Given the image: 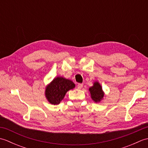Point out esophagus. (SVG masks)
Returning a JSON list of instances; mask_svg holds the SVG:
<instances>
[{
  "instance_id": "34e87169",
  "label": "esophagus",
  "mask_w": 148,
  "mask_h": 148,
  "mask_svg": "<svg viewBox=\"0 0 148 148\" xmlns=\"http://www.w3.org/2000/svg\"><path fill=\"white\" fill-rule=\"evenodd\" d=\"M77 88L78 89H81L83 88V84H82V83H79L77 84Z\"/></svg>"
}]
</instances>
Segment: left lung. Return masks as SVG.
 Masks as SVG:
<instances>
[{
  "mask_svg": "<svg viewBox=\"0 0 148 148\" xmlns=\"http://www.w3.org/2000/svg\"><path fill=\"white\" fill-rule=\"evenodd\" d=\"M89 91L90 92L91 97H92V100L95 102H100L103 96H104V93H103L102 86L98 82H95L93 84V86L90 87L89 88Z\"/></svg>",
  "mask_w": 148,
  "mask_h": 148,
  "instance_id": "1",
  "label": "left lung"
}]
</instances>
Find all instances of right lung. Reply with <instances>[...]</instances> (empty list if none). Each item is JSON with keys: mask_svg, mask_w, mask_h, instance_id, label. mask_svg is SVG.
<instances>
[{"mask_svg": "<svg viewBox=\"0 0 148 148\" xmlns=\"http://www.w3.org/2000/svg\"><path fill=\"white\" fill-rule=\"evenodd\" d=\"M74 87L75 84L72 81L62 77H57L46 88V97L51 104H59L66 93Z\"/></svg>", "mask_w": 148, "mask_h": 148, "instance_id": "right-lung-1", "label": "right lung"}]
</instances>
